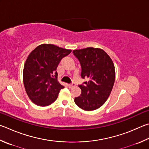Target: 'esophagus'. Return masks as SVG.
I'll list each match as a JSON object with an SVG mask.
<instances>
[{
  "label": "esophagus",
  "instance_id": "34e87169",
  "mask_svg": "<svg viewBox=\"0 0 149 149\" xmlns=\"http://www.w3.org/2000/svg\"><path fill=\"white\" fill-rule=\"evenodd\" d=\"M75 84L74 83H72L71 84H69L68 86H69V88H72V87H74V86H75Z\"/></svg>",
  "mask_w": 149,
  "mask_h": 149
}]
</instances>
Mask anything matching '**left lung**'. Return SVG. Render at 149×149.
I'll list each match as a JSON object with an SVG mask.
<instances>
[{
  "label": "left lung",
  "instance_id": "8db88e82",
  "mask_svg": "<svg viewBox=\"0 0 149 149\" xmlns=\"http://www.w3.org/2000/svg\"><path fill=\"white\" fill-rule=\"evenodd\" d=\"M73 54L81 66V77L88 79L79 85L81 94L74 102L83 110L98 109L106 102L114 85L115 70L111 58L99 48L74 50Z\"/></svg>",
  "mask_w": 149,
  "mask_h": 149
}]
</instances>
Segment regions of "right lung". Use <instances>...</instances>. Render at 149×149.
Masks as SVG:
<instances>
[{
  "label": "right lung",
  "mask_w": 149,
  "mask_h": 149,
  "mask_svg": "<svg viewBox=\"0 0 149 149\" xmlns=\"http://www.w3.org/2000/svg\"><path fill=\"white\" fill-rule=\"evenodd\" d=\"M71 49L53 44H42L29 54L23 68V83L31 100L39 106L55 102L64 86L57 81L56 68Z\"/></svg>",
  "instance_id": "add662e5"
}]
</instances>
